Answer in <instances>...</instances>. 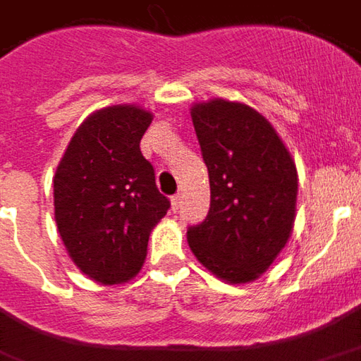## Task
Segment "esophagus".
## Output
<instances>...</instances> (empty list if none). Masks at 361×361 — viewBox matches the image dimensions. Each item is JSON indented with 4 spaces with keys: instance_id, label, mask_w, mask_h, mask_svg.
<instances>
[{
    "instance_id": "34e87169",
    "label": "esophagus",
    "mask_w": 361,
    "mask_h": 361,
    "mask_svg": "<svg viewBox=\"0 0 361 361\" xmlns=\"http://www.w3.org/2000/svg\"><path fill=\"white\" fill-rule=\"evenodd\" d=\"M180 204H183V198H180V195H176L171 198V208H173L175 212L178 210V208H180Z\"/></svg>"
}]
</instances>
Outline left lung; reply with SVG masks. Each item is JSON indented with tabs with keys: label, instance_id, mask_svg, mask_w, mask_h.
I'll use <instances>...</instances> for the list:
<instances>
[{
	"label": "left lung",
	"instance_id": "left-lung-1",
	"mask_svg": "<svg viewBox=\"0 0 361 361\" xmlns=\"http://www.w3.org/2000/svg\"><path fill=\"white\" fill-rule=\"evenodd\" d=\"M190 116L208 166L210 210L186 240L214 277L252 283L293 233L297 166L275 128L247 104L212 98L192 104Z\"/></svg>",
	"mask_w": 361,
	"mask_h": 361
}]
</instances>
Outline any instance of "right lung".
I'll return each mask as SVG.
<instances>
[{
  "label": "right lung",
  "mask_w": 361,
  "mask_h": 361,
  "mask_svg": "<svg viewBox=\"0 0 361 361\" xmlns=\"http://www.w3.org/2000/svg\"><path fill=\"white\" fill-rule=\"evenodd\" d=\"M149 109L118 104L80 123L52 180L54 222L74 265L102 285L128 283L147 255L149 235L169 210L139 141Z\"/></svg>",
  "instance_id": "right-lung-1"
}]
</instances>
